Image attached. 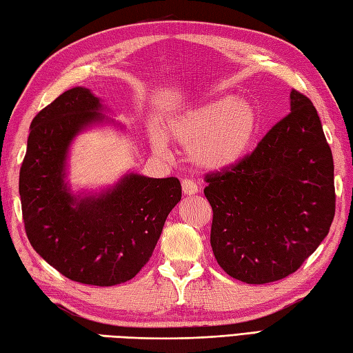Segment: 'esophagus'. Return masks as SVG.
<instances>
[{"instance_id":"34e87169","label":"esophagus","mask_w":353,"mask_h":353,"mask_svg":"<svg viewBox=\"0 0 353 353\" xmlns=\"http://www.w3.org/2000/svg\"><path fill=\"white\" fill-rule=\"evenodd\" d=\"M182 190H183V194H186V196H192V194H196L199 191V186H197L196 182L192 181V179H183Z\"/></svg>"}]
</instances>
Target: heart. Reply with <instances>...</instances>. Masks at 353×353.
Listing matches in <instances>:
<instances>
[{
    "label": "heart",
    "mask_w": 353,
    "mask_h": 353,
    "mask_svg": "<svg viewBox=\"0 0 353 353\" xmlns=\"http://www.w3.org/2000/svg\"><path fill=\"white\" fill-rule=\"evenodd\" d=\"M259 127V112L245 99L221 95L201 101L171 118L167 134L190 147V159L203 170L234 167L249 152ZM157 154H167V141L157 130L150 133Z\"/></svg>",
    "instance_id": "1"
}]
</instances>
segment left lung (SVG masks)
<instances>
[{"mask_svg":"<svg viewBox=\"0 0 353 353\" xmlns=\"http://www.w3.org/2000/svg\"><path fill=\"white\" fill-rule=\"evenodd\" d=\"M234 167L208 172L211 245L219 265L245 283L281 281L301 268L335 215L332 152L308 97Z\"/></svg>","mask_w":353,"mask_h":353,"instance_id":"obj_1","label":"left lung"}]
</instances>
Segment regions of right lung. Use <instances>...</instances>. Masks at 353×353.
Returning a JSON list of instances; mask_svg holds the SVG:
<instances>
[{
  "mask_svg": "<svg viewBox=\"0 0 353 353\" xmlns=\"http://www.w3.org/2000/svg\"><path fill=\"white\" fill-rule=\"evenodd\" d=\"M100 108L89 89L72 88L33 118L19 196L33 249L71 281L110 287L130 281L152 258L182 186L177 177L130 174L100 197H72L63 185L66 150L81 127L101 119Z\"/></svg>",
  "mask_w": 353,
  "mask_h": 353,
  "instance_id": "1",
  "label": "right lung"
}]
</instances>
